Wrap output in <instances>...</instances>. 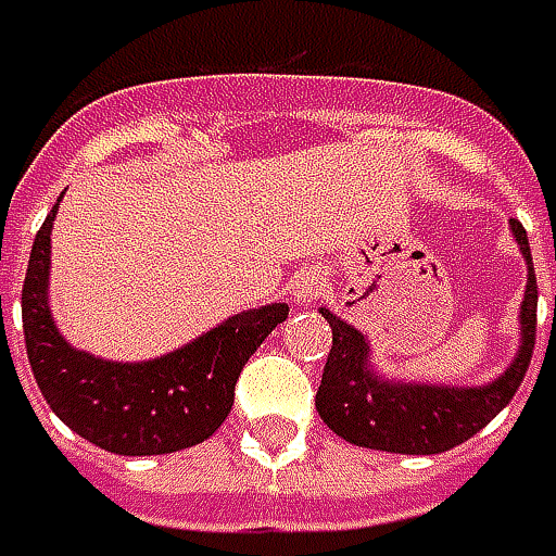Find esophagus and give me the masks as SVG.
Returning <instances> with one entry per match:
<instances>
[{
  "mask_svg": "<svg viewBox=\"0 0 556 556\" xmlns=\"http://www.w3.org/2000/svg\"><path fill=\"white\" fill-rule=\"evenodd\" d=\"M325 288H328V281L318 268H303L290 285V296H293L296 309H309L312 303L325 293Z\"/></svg>",
  "mask_w": 556,
  "mask_h": 556,
  "instance_id": "obj_1",
  "label": "esophagus"
}]
</instances>
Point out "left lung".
<instances>
[{"label":"left lung","mask_w":556,"mask_h":556,"mask_svg":"<svg viewBox=\"0 0 556 556\" xmlns=\"http://www.w3.org/2000/svg\"><path fill=\"white\" fill-rule=\"evenodd\" d=\"M510 235L526 263L520 340L507 368L485 383H439V380L433 383V380H405L380 371V365L374 362L368 333L343 321L328 306L318 309L331 325L333 346L315 395V408L337 437L374 452L439 455L480 433L514 399L523 383L535 346L539 288H535L529 238L517 219H510Z\"/></svg>","instance_id":"8db88e82"}]
</instances>
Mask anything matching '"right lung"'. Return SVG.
I'll return each mask as SVG.
<instances>
[{"label":"right lung","mask_w":556,"mask_h":556,"mask_svg":"<svg viewBox=\"0 0 556 556\" xmlns=\"http://www.w3.org/2000/svg\"><path fill=\"white\" fill-rule=\"evenodd\" d=\"M58 203L33 241L21 293L27 358L49 408L74 433L126 458L169 455L210 439L235 405L247 358L288 318V303L228 315L179 350L141 362L76 350L54 325L49 303Z\"/></svg>","instance_id":"obj_1"}]
</instances>
